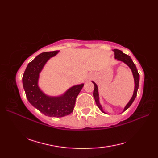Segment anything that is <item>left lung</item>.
Here are the masks:
<instances>
[{"label": "left lung", "instance_id": "1", "mask_svg": "<svg viewBox=\"0 0 158 158\" xmlns=\"http://www.w3.org/2000/svg\"><path fill=\"white\" fill-rule=\"evenodd\" d=\"M113 51H114V52H115V58L118 60H119V61H122L125 64H126L130 67V69L132 70V72L133 76H134V79H135V90H134L133 96L132 97V98L130 99L129 102L127 103L126 106H125V108H124L123 111V112H124L126 110H127L129 108V107L131 106V105L132 104V102H134V100H135V99L136 98V96L137 95V91H138L139 85V74L138 73V70H137V69H136L135 64H134V62H132V60L131 59V58L129 56H127V55L125 54V53H123L119 49H115ZM92 83L94 84V89L93 96H94V99H95L96 105L98 106V108L101 110L102 112L105 113L103 111L102 107L101 105H100V104L99 102V95H98V87H97V85L94 82L92 81Z\"/></svg>", "mask_w": 158, "mask_h": 158}]
</instances>
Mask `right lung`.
I'll return each instance as SVG.
<instances>
[{
    "label": "right lung",
    "instance_id": "1",
    "mask_svg": "<svg viewBox=\"0 0 158 158\" xmlns=\"http://www.w3.org/2000/svg\"><path fill=\"white\" fill-rule=\"evenodd\" d=\"M59 51L41 53L30 62L23 73L22 83L26 98L31 105L40 112L49 117H61L73 111L76 98L84 84L75 85L63 95L51 97L45 95L38 86L39 73L48 60Z\"/></svg>",
    "mask_w": 158,
    "mask_h": 158
}]
</instances>
